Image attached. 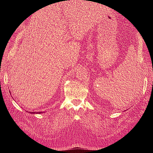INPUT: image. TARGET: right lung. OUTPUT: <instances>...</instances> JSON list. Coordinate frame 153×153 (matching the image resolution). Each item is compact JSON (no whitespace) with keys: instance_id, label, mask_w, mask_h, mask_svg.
Wrapping results in <instances>:
<instances>
[{"instance_id":"1","label":"right lung","mask_w":153,"mask_h":153,"mask_svg":"<svg viewBox=\"0 0 153 153\" xmlns=\"http://www.w3.org/2000/svg\"><path fill=\"white\" fill-rule=\"evenodd\" d=\"M29 113H30V114H41L42 112H36H36H30Z\"/></svg>"}]
</instances>
